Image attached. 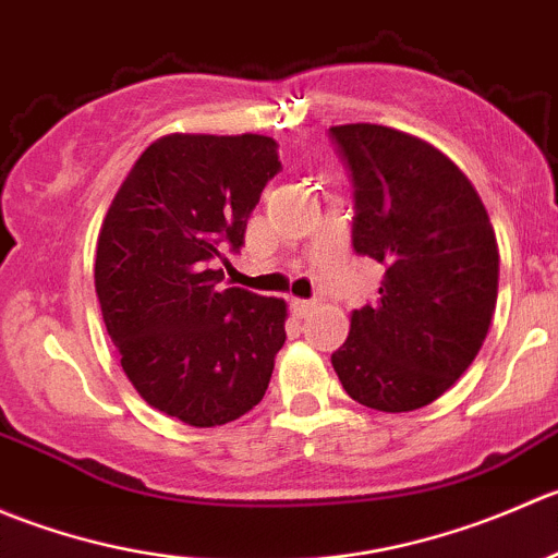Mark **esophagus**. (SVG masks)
<instances>
[{"label": "esophagus", "mask_w": 558, "mask_h": 558, "mask_svg": "<svg viewBox=\"0 0 558 558\" xmlns=\"http://www.w3.org/2000/svg\"><path fill=\"white\" fill-rule=\"evenodd\" d=\"M290 308L295 317H306L314 308V301H306V298H290Z\"/></svg>", "instance_id": "34e87169"}]
</instances>
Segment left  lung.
<instances>
[{
	"mask_svg": "<svg viewBox=\"0 0 558 558\" xmlns=\"http://www.w3.org/2000/svg\"><path fill=\"white\" fill-rule=\"evenodd\" d=\"M352 175V250L385 266L330 355L341 388L379 412L445 393L483 347L499 246L472 181L432 143L379 124L330 126Z\"/></svg>",
	"mask_w": 558,
	"mask_h": 558,
	"instance_id": "obj_1",
	"label": "left lung"
}]
</instances>
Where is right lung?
Returning <instances> with one entry per match:
<instances>
[{
    "mask_svg": "<svg viewBox=\"0 0 558 558\" xmlns=\"http://www.w3.org/2000/svg\"><path fill=\"white\" fill-rule=\"evenodd\" d=\"M266 135H165L132 165L97 239L94 287L137 393L197 428L260 404L284 344L287 303L219 290L217 260L279 173Z\"/></svg>",
    "mask_w": 558,
    "mask_h": 558,
    "instance_id": "add662e5",
    "label": "right lung"
}]
</instances>
